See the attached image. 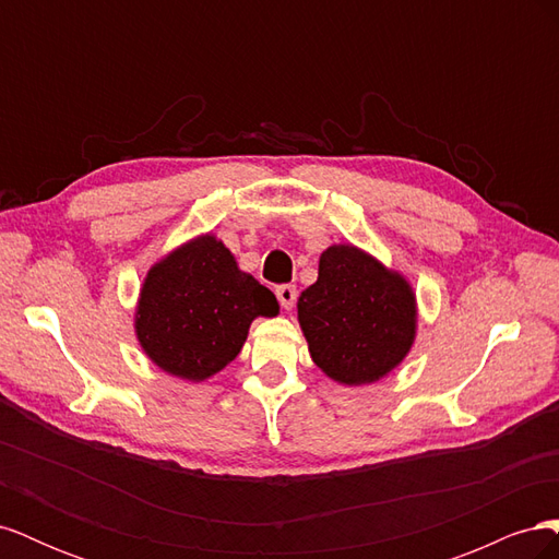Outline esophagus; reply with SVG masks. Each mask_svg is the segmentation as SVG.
<instances>
[{
  "label": "esophagus",
  "instance_id": "esophagus-1",
  "mask_svg": "<svg viewBox=\"0 0 559 559\" xmlns=\"http://www.w3.org/2000/svg\"><path fill=\"white\" fill-rule=\"evenodd\" d=\"M275 294H277V300H280V306H282L284 310H292V308L296 306L298 292H296L294 284H282V286H277Z\"/></svg>",
  "mask_w": 559,
  "mask_h": 559
}]
</instances>
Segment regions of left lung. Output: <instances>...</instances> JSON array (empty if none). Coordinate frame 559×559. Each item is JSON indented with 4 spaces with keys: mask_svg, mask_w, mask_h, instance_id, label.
I'll use <instances>...</instances> for the list:
<instances>
[{
    "mask_svg": "<svg viewBox=\"0 0 559 559\" xmlns=\"http://www.w3.org/2000/svg\"><path fill=\"white\" fill-rule=\"evenodd\" d=\"M312 361L343 384L376 382L401 364L415 337L408 282L352 245L329 247L319 277L298 298Z\"/></svg>",
    "mask_w": 559,
    "mask_h": 559,
    "instance_id": "1",
    "label": "left lung"
}]
</instances>
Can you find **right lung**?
I'll use <instances>...</instances> for the list:
<instances>
[{
	"mask_svg": "<svg viewBox=\"0 0 559 559\" xmlns=\"http://www.w3.org/2000/svg\"><path fill=\"white\" fill-rule=\"evenodd\" d=\"M277 298L238 270L212 235L183 245L148 270L138 337L167 373L205 380L238 357L253 317L277 314Z\"/></svg>",
	"mask_w": 559,
	"mask_h": 559,
	"instance_id": "add662e5",
	"label": "right lung"
}]
</instances>
